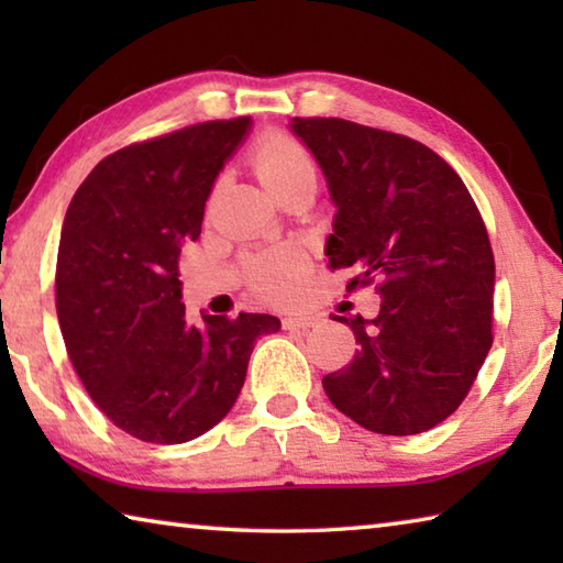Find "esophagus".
Segmentation results:
<instances>
[{
  "label": "esophagus",
  "mask_w": 563,
  "mask_h": 563,
  "mask_svg": "<svg viewBox=\"0 0 563 563\" xmlns=\"http://www.w3.org/2000/svg\"><path fill=\"white\" fill-rule=\"evenodd\" d=\"M316 325H318V318L308 316V312L283 318V328H288V330H308V328H316Z\"/></svg>",
  "instance_id": "esophagus-1"
}]
</instances>
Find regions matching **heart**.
<instances>
[{
  "label": "heart",
  "mask_w": 563,
  "mask_h": 563,
  "mask_svg": "<svg viewBox=\"0 0 563 563\" xmlns=\"http://www.w3.org/2000/svg\"><path fill=\"white\" fill-rule=\"evenodd\" d=\"M253 170L263 180V186L278 198L285 188L295 180L316 178V164L298 139L288 136V133L273 131L253 146L251 154ZM305 271V258L298 247L292 245H278L271 251H261L247 255L243 263L245 280L251 283L255 292L263 298L283 302L295 295Z\"/></svg>",
  "instance_id": "1"
}]
</instances>
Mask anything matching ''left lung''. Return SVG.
Listing matches in <instances>:
<instances>
[{"label": "left lung", "instance_id": "left-lung-1", "mask_svg": "<svg viewBox=\"0 0 563 563\" xmlns=\"http://www.w3.org/2000/svg\"><path fill=\"white\" fill-rule=\"evenodd\" d=\"M338 206L328 268L375 283L379 316L340 318L357 340L322 377L342 415L377 434H419L464 402L494 342V253L456 170L402 133L345 119H292Z\"/></svg>", "mask_w": 563, "mask_h": 563}]
</instances>
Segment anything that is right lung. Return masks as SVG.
<instances>
[{"label": "right lung", "mask_w": 563, "mask_h": 563, "mask_svg": "<svg viewBox=\"0 0 563 563\" xmlns=\"http://www.w3.org/2000/svg\"><path fill=\"white\" fill-rule=\"evenodd\" d=\"M247 117L203 121L101 158L76 194L56 255V316L66 352L103 415L136 440H196L231 412L265 312L186 318L180 245Z\"/></svg>", "instance_id": "right-lung-1"}]
</instances>
